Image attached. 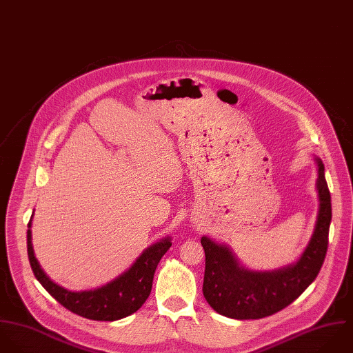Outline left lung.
<instances>
[{
	"label": "left lung",
	"mask_w": 353,
	"mask_h": 353,
	"mask_svg": "<svg viewBox=\"0 0 353 353\" xmlns=\"http://www.w3.org/2000/svg\"><path fill=\"white\" fill-rule=\"evenodd\" d=\"M316 163L318 218L312 237L294 265L274 272H252L243 268L226 245L202 237L206 255L203 296L214 311L240 321L270 316L293 303L316 279L327 252L332 221L325 166L319 158Z\"/></svg>",
	"instance_id": "1"
}]
</instances>
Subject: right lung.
Returning <instances> with one entry per match:
<instances>
[{
	"label": "right lung",
	"mask_w": 353,
	"mask_h": 353,
	"mask_svg": "<svg viewBox=\"0 0 353 353\" xmlns=\"http://www.w3.org/2000/svg\"><path fill=\"white\" fill-rule=\"evenodd\" d=\"M30 228L31 219L27 230V252L35 279L67 310L92 321L112 322L137 312L150 296L161 258L172 245L170 239L166 237L144 250L131 269L114 281L94 290L71 292L54 283L41 269L34 255Z\"/></svg>",
	"instance_id": "obj_1"
}]
</instances>
